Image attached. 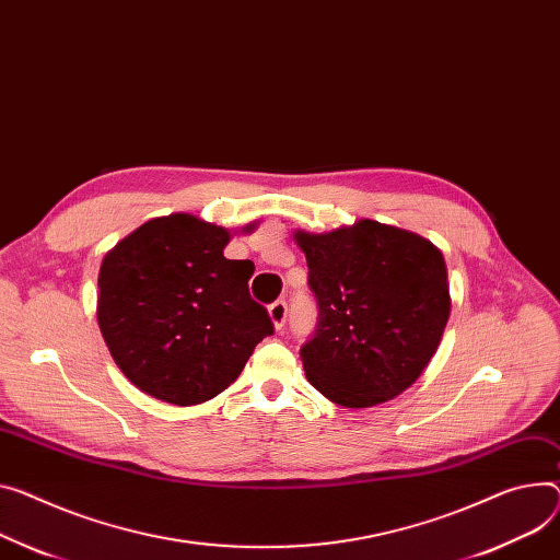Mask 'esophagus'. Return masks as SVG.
<instances>
[{
    "mask_svg": "<svg viewBox=\"0 0 560 560\" xmlns=\"http://www.w3.org/2000/svg\"><path fill=\"white\" fill-rule=\"evenodd\" d=\"M269 318H271V323L276 325V329H282V325H284V320H287V303H284L282 298L269 305Z\"/></svg>",
    "mask_w": 560,
    "mask_h": 560,
    "instance_id": "34e87169",
    "label": "esophagus"
}]
</instances>
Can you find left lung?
<instances>
[{
    "instance_id": "left-lung-1",
    "label": "left lung",
    "mask_w": 560,
    "mask_h": 560,
    "mask_svg": "<svg viewBox=\"0 0 560 560\" xmlns=\"http://www.w3.org/2000/svg\"><path fill=\"white\" fill-rule=\"evenodd\" d=\"M295 242L318 305L316 331L300 348L310 383L346 408L395 399L433 359L451 314L442 250L372 220L298 231Z\"/></svg>"
}]
</instances>
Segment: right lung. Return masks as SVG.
Returning a JSON list of instances; mask_svg holds the SVG:
<instances>
[{"label":"right lung","mask_w":560,"mask_h":560,"mask_svg":"<svg viewBox=\"0 0 560 560\" xmlns=\"http://www.w3.org/2000/svg\"><path fill=\"white\" fill-rule=\"evenodd\" d=\"M229 240L226 229L175 212L105 255L98 327L116 365L145 395L175 406L218 397L273 334L248 293L253 262L226 260Z\"/></svg>","instance_id":"1"}]
</instances>
